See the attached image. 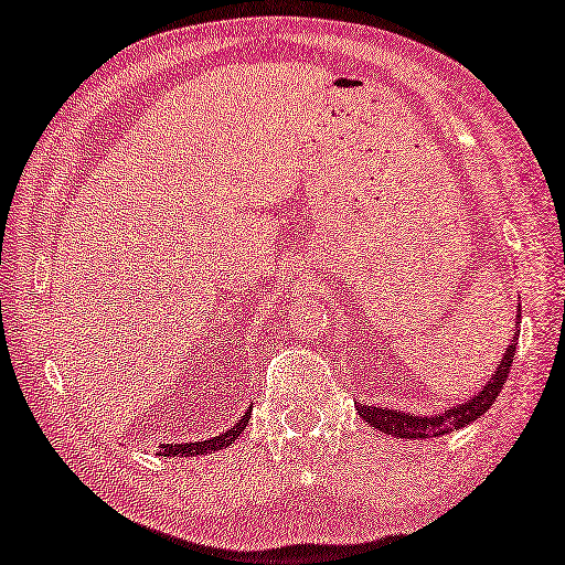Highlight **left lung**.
Masks as SVG:
<instances>
[{
    "label": "left lung",
    "instance_id": "8db88e82",
    "mask_svg": "<svg viewBox=\"0 0 565 565\" xmlns=\"http://www.w3.org/2000/svg\"><path fill=\"white\" fill-rule=\"evenodd\" d=\"M519 318H521V306H519ZM516 341H519V323H516V333H514V343H511L504 358L497 367V373L489 377L487 385L479 390L475 397H469L467 403H461L457 407H449L439 415H429V417H419V415H409V413H397V409L390 407H373V405H358V415H361L367 425H373L375 429H381L385 435H393L397 439H427V437H439L452 433V429L465 427L469 423H475L479 415H484L487 409L494 405V399L499 397L501 387H504L511 363H514L516 355Z\"/></svg>",
    "mask_w": 565,
    "mask_h": 565
}]
</instances>
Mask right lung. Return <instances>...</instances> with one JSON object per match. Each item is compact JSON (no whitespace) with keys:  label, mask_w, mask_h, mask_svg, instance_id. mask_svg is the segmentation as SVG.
<instances>
[{"label":"right lung","mask_w":565,"mask_h":565,"mask_svg":"<svg viewBox=\"0 0 565 565\" xmlns=\"http://www.w3.org/2000/svg\"><path fill=\"white\" fill-rule=\"evenodd\" d=\"M249 417H252V409H247V413H244V415L237 419V425L230 427L227 433H222V435H217V437H210V439H202V443L162 445V447L158 449V455H160V457H198V455H204V452H217V449L230 447V445L234 443V439H237V437L244 433V427H247Z\"/></svg>","instance_id":"1"}]
</instances>
